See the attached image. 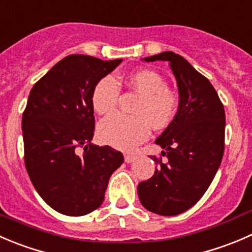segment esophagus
Segmentation results:
<instances>
[{
  "label": "esophagus",
  "instance_id": "obj_1",
  "mask_svg": "<svg viewBox=\"0 0 252 252\" xmlns=\"http://www.w3.org/2000/svg\"><path fill=\"white\" fill-rule=\"evenodd\" d=\"M137 159V156H132V154H125V161L126 163H132Z\"/></svg>",
  "mask_w": 252,
  "mask_h": 252
}]
</instances>
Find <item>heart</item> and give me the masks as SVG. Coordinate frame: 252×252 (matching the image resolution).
Masks as SVG:
<instances>
[{"mask_svg":"<svg viewBox=\"0 0 252 252\" xmlns=\"http://www.w3.org/2000/svg\"><path fill=\"white\" fill-rule=\"evenodd\" d=\"M127 86L139 95L132 113L126 116L113 114L103 119L98 125V137L103 143L121 151H133L146 141L154 128L170 125L179 109L178 95L166 88V82L160 73L152 69H138L126 78ZM120 95L119 83L113 76L98 81L92 92L91 101L94 110L100 115L116 108Z\"/></svg>","mask_w":252,"mask_h":252,"instance_id":"obj_1","label":"heart"}]
</instances>
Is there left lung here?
<instances>
[{"instance_id":"left-lung-1","label":"left lung","mask_w":252,"mask_h":252,"mask_svg":"<svg viewBox=\"0 0 252 252\" xmlns=\"http://www.w3.org/2000/svg\"><path fill=\"white\" fill-rule=\"evenodd\" d=\"M169 61L179 87V110L156 139L164 149L154 175L138 184V197L146 210L160 216L188 211L205 195L224 153L225 113L211 82L183 56L165 51L143 59Z\"/></svg>"}]
</instances>
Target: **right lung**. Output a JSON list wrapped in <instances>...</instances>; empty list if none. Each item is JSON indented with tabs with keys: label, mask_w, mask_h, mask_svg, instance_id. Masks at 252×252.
Here are the masks:
<instances>
[{
	"label": "right lung",
	"mask_w": 252,
	"mask_h": 252,
	"mask_svg": "<svg viewBox=\"0 0 252 252\" xmlns=\"http://www.w3.org/2000/svg\"><path fill=\"white\" fill-rule=\"evenodd\" d=\"M121 62L68 55L29 94L22 119L24 163L40 197L59 213L78 217L100 207L111 174L124 163L121 152L91 143L92 92Z\"/></svg>",
	"instance_id": "obj_1"
}]
</instances>
